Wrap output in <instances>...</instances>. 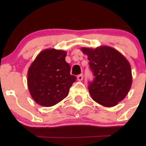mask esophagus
Wrapping results in <instances>:
<instances>
[{
    "mask_svg": "<svg viewBox=\"0 0 146 146\" xmlns=\"http://www.w3.org/2000/svg\"><path fill=\"white\" fill-rule=\"evenodd\" d=\"M78 80H79V81H81V80H82V78H83V75L82 74H80V75H78L77 77Z\"/></svg>",
    "mask_w": 146,
    "mask_h": 146,
    "instance_id": "esophagus-1",
    "label": "esophagus"
}]
</instances>
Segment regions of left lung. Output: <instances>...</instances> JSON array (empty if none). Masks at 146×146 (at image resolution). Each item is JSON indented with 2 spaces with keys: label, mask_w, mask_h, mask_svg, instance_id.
Segmentation results:
<instances>
[{
  "label": "left lung",
  "mask_w": 146,
  "mask_h": 146,
  "mask_svg": "<svg viewBox=\"0 0 146 146\" xmlns=\"http://www.w3.org/2000/svg\"><path fill=\"white\" fill-rule=\"evenodd\" d=\"M88 56L94 80L88 86L92 100L111 107L123 100L132 84L131 65L119 51L108 46L95 48L82 47Z\"/></svg>",
  "instance_id": "1"
}]
</instances>
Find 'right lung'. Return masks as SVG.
<instances>
[{
    "label": "right lung",
    "instance_id": "obj_1",
    "mask_svg": "<svg viewBox=\"0 0 146 146\" xmlns=\"http://www.w3.org/2000/svg\"><path fill=\"white\" fill-rule=\"evenodd\" d=\"M66 51L46 48L41 51L29 66L27 86L35 102L52 107L66 98L76 81L66 61Z\"/></svg>",
    "mask_w": 146,
    "mask_h": 146
}]
</instances>
